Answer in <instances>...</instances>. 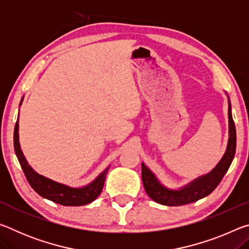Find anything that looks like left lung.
<instances>
[{
    "instance_id": "left-lung-1",
    "label": "left lung",
    "mask_w": 249,
    "mask_h": 249,
    "mask_svg": "<svg viewBox=\"0 0 249 249\" xmlns=\"http://www.w3.org/2000/svg\"><path fill=\"white\" fill-rule=\"evenodd\" d=\"M235 150L236 129L233 116H231V107L229 99V142H227L225 154L215 168L211 170L209 174L199 177V178L183 185L178 190H174V189L165 187L157 179V177L153 174V171L148 167H146L144 162H142V180L147 195L149 196L151 200L167 206L189 204L209 196L217 187L223 177L229 170L235 156Z\"/></svg>"
}]
</instances>
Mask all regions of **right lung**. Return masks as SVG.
I'll use <instances>...</instances> for the list:
<instances>
[{
    "mask_svg": "<svg viewBox=\"0 0 249 249\" xmlns=\"http://www.w3.org/2000/svg\"><path fill=\"white\" fill-rule=\"evenodd\" d=\"M23 99L20 100L19 107L22 105ZM14 149L15 154L18 156L19 165L25 174V177L31 184V187L35 190L40 196L45 199L54 202V203L66 205V206H80L88 203H91L98 197L102 192L103 185L105 182V177H107L109 166L104 171L96 177L91 183L84 185L82 188H72L69 185L59 183L49 178L41 176L33 169L27 162L26 158L20 149L19 137H18V117L16 121L14 128Z\"/></svg>",
    "mask_w": 249,
    "mask_h": 249,
    "instance_id": "add662e5",
    "label": "right lung"
}]
</instances>
